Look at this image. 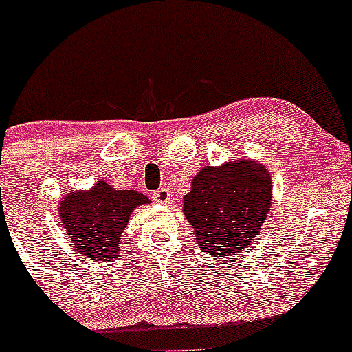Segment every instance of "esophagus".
<instances>
[{
    "mask_svg": "<svg viewBox=\"0 0 352 352\" xmlns=\"http://www.w3.org/2000/svg\"><path fill=\"white\" fill-rule=\"evenodd\" d=\"M170 190L168 189H158L155 190L153 194H151V197H153L155 202H160V204H166V202L170 201Z\"/></svg>",
    "mask_w": 352,
    "mask_h": 352,
    "instance_id": "1",
    "label": "esophagus"
}]
</instances>
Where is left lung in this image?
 Returning <instances> with one entry per match:
<instances>
[{"label": "left lung", "mask_w": 352, "mask_h": 352, "mask_svg": "<svg viewBox=\"0 0 352 352\" xmlns=\"http://www.w3.org/2000/svg\"><path fill=\"white\" fill-rule=\"evenodd\" d=\"M271 175L254 162L204 166L184 197V214L196 230L202 252L236 257L250 247L271 208Z\"/></svg>", "instance_id": "8db88e82"}]
</instances>
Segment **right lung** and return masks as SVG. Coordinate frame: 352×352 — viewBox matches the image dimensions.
Returning <instances> with one entry per match:
<instances>
[{
  "instance_id": "add662e5",
  "label": "right lung",
  "mask_w": 352,
  "mask_h": 352,
  "mask_svg": "<svg viewBox=\"0 0 352 352\" xmlns=\"http://www.w3.org/2000/svg\"><path fill=\"white\" fill-rule=\"evenodd\" d=\"M148 202L144 194L116 190L100 180L88 192L65 196L59 216L78 254L94 262H107L119 254V240L133 209Z\"/></svg>"
}]
</instances>
